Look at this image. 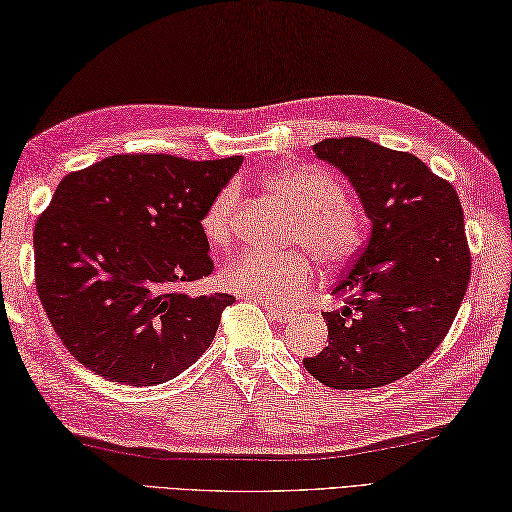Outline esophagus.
<instances>
[{
  "mask_svg": "<svg viewBox=\"0 0 512 512\" xmlns=\"http://www.w3.org/2000/svg\"><path fill=\"white\" fill-rule=\"evenodd\" d=\"M265 311L274 317L276 322H280V324H285V322H289L291 317H293V313L291 311H282V309H276V306H271V304H267L265 302Z\"/></svg>",
  "mask_w": 512,
  "mask_h": 512,
  "instance_id": "1",
  "label": "esophagus"
}]
</instances>
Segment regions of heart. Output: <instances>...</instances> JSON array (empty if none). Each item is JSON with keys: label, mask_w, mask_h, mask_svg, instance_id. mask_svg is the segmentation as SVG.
Masks as SVG:
<instances>
[{"label": "heart", "mask_w": 512, "mask_h": 512, "mask_svg": "<svg viewBox=\"0 0 512 512\" xmlns=\"http://www.w3.org/2000/svg\"><path fill=\"white\" fill-rule=\"evenodd\" d=\"M265 188L295 210L289 243L311 249L324 267H342L366 243V221L344 199L335 175L320 166H291L265 177ZM236 184H227L212 197L201 214V232L212 247H225L232 238V219L238 206ZM221 282L245 298L271 306H289L302 300L313 282V265L306 254L289 252L267 256L241 252L221 271Z\"/></svg>", "instance_id": "obj_1"}]
</instances>
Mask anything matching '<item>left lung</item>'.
<instances>
[{"label": "left lung", "instance_id": "obj_1", "mask_svg": "<svg viewBox=\"0 0 512 512\" xmlns=\"http://www.w3.org/2000/svg\"><path fill=\"white\" fill-rule=\"evenodd\" d=\"M313 153L348 177L372 232L333 289L346 306L322 313L328 346L304 368L335 390L381 388L423 366L456 320L471 278L460 199L416 155L366 138Z\"/></svg>", "mask_w": 512, "mask_h": 512}]
</instances>
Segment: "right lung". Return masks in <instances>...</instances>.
<instances>
[{"label":"right lung","mask_w":512,"mask_h":512,"mask_svg":"<svg viewBox=\"0 0 512 512\" xmlns=\"http://www.w3.org/2000/svg\"><path fill=\"white\" fill-rule=\"evenodd\" d=\"M241 164L138 153L63 177L34 225V282L78 363L142 388L208 350L234 295L177 287L212 274L201 214Z\"/></svg>","instance_id":"obj_1"}]
</instances>
